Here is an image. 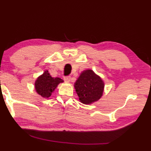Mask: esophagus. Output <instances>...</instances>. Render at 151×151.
Listing matches in <instances>:
<instances>
[{
  "instance_id": "1",
  "label": "esophagus",
  "mask_w": 151,
  "mask_h": 151,
  "mask_svg": "<svg viewBox=\"0 0 151 151\" xmlns=\"http://www.w3.org/2000/svg\"><path fill=\"white\" fill-rule=\"evenodd\" d=\"M65 81V82L66 83H68L70 81V79H71V77L70 76H65V77H64V78H63Z\"/></svg>"
}]
</instances>
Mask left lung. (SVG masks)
I'll return each mask as SVG.
<instances>
[{"label": "left lung", "instance_id": "obj_1", "mask_svg": "<svg viewBox=\"0 0 151 151\" xmlns=\"http://www.w3.org/2000/svg\"><path fill=\"white\" fill-rule=\"evenodd\" d=\"M81 103L90 105L103 96L105 83L92 70L88 69L81 73L74 85Z\"/></svg>", "mask_w": 151, "mask_h": 151}]
</instances>
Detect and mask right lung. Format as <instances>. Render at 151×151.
<instances>
[{"label": "right lung", "instance_id": "right-lung-1", "mask_svg": "<svg viewBox=\"0 0 151 151\" xmlns=\"http://www.w3.org/2000/svg\"><path fill=\"white\" fill-rule=\"evenodd\" d=\"M63 81L59 77H52L48 70L38 76L35 82L36 92L42 98H47L51 96L58 85L63 83Z\"/></svg>", "mask_w": 151, "mask_h": 151}]
</instances>
